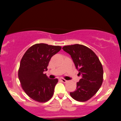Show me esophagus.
Returning a JSON list of instances; mask_svg holds the SVG:
<instances>
[{"label":"esophagus","mask_w":121,"mask_h":121,"mask_svg":"<svg viewBox=\"0 0 121 121\" xmlns=\"http://www.w3.org/2000/svg\"><path fill=\"white\" fill-rule=\"evenodd\" d=\"M60 80H61V81L62 82H66L68 81L67 80H65V79L63 78H60Z\"/></svg>","instance_id":"obj_1"}]
</instances>
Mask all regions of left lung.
Listing matches in <instances>:
<instances>
[{
	"label": "left lung",
	"mask_w": 121,
	"mask_h": 121,
	"mask_svg": "<svg viewBox=\"0 0 121 121\" xmlns=\"http://www.w3.org/2000/svg\"><path fill=\"white\" fill-rule=\"evenodd\" d=\"M62 49L71 56L76 69L81 76L76 90L70 93L75 100L85 102L98 91L103 81V68L92 50L80 44L66 45Z\"/></svg>",
	"instance_id": "1"
}]
</instances>
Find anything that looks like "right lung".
Returning <instances> with one entry per match:
<instances>
[{"label":"right lung","mask_w":121,"mask_h":121,"mask_svg":"<svg viewBox=\"0 0 121 121\" xmlns=\"http://www.w3.org/2000/svg\"><path fill=\"white\" fill-rule=\"evenodd\" d=\"M61 49L60 46L36 44L26 51L21 60L18 77L26 93L34 100L45 102L52 98L58 79L44 74L51 57Z\"/></svg>","instance_id":"1"}]
</instances>
